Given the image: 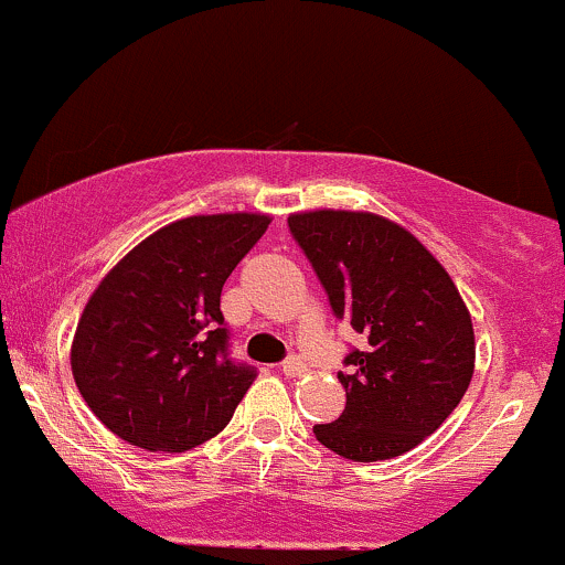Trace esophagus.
<instances>
[{
  "label": "esophagus",
  "mask_w": 565,
  "mask_h": 565,
  "mask_svg": "<svg viewBox=\"0 0 565 565\" xmlns=\"http://www.w3.org/2000/svg\"><path fill=\"white\" fill-rule=\"evenodd\" d=\"M281 373L287 377H300V375H306V364H302L297 356H289L287 362L281 364Z\"/></svg>",
  "instance_id": "esophagus-1"
}]
</instances>
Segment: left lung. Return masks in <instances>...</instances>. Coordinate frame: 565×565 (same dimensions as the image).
<instances>
[{
	"label": "left lung",
	"mask_w": 565,
	"mask_h": 565,
	"mask_svg": "<svg viewBox=\"0 0 565 565\" xmlns=\"http://www.w3.org/2000/svg\"><path fill=\"white\" fill-rule=\"evenodd\" d=\"M289 231L330 295L338 319L362 334L345 356V411L313 434L349 461H386L445 424L475 375L467 302L439 259L407 227L373 212L289 214Z\"/></svg>",
	"instance_id": "1"
}]
</instances>
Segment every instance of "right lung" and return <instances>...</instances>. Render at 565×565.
<instances>
[{
	"instance_id": "right-lung-1",
	"label": "right lung",
	"mask_w": 565,
	"mask_h": 565,
	"mask_svg": "<svg viewBox=\"0 0 565 565\" xmlns=\"http://www.w3.org/2000/svg\"><path fill=\"white\" fill-rule=\"evenodd\" d=\"M268 225L259 212L184 216L98 281L70 356L79 394L111 434L184 454L231 424L257 373L227 359L220 295Z\"/></svg>"
}]
</instances>
